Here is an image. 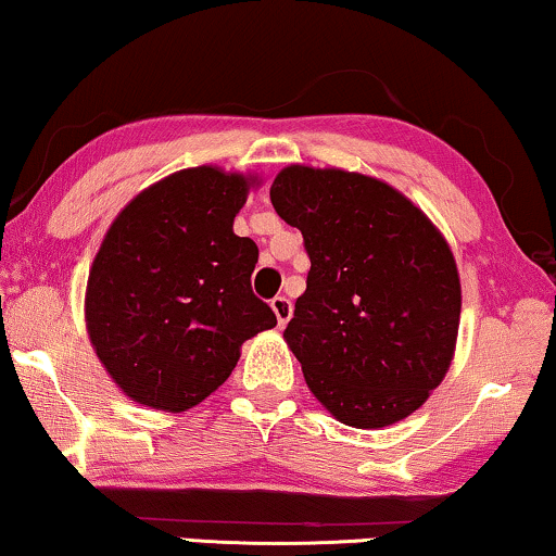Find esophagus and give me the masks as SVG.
<instances>
[{
	"mask_svg": "<svg viewBox=\"0 0 556 556\" xmlns=\"http://www.w3.org/2000/svg\"><path fill=\"white\" fill-rule=\"evenodd\" d=\"M270 308H273V314H276V318H278V326L280 329H283V326L291 321V314H293V303L286 299V295H276V299L270 301Z\"/></svg>",
	"mask_w": 556,
	"mask_h": 556,
	"instance_id": "esophagus-1",
	"label": "esophagus"
}]
</instances>
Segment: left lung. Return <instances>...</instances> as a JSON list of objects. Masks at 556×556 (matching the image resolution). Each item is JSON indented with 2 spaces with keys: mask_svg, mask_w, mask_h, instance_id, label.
<instances>
[{
  "mask_svg": "<svg viewBox=\"0 0 556 556\" xmlns=\"http://www.w3.org/2000/svg\"><path fill=\"white\" fill-rule=\"evenodd\" d=\"M270 202L311 257L283 331L308 390L352 428L405 420L458 341L460 276L443 232L400 189L337 166H286Z\"/></svg>",
  "mask_w": 556,
  "mask_h": 556,
  "instance_id": "obj_1",
  "label": "left lung"
}]
</instances>
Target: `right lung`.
<instances>
[{"label":"right lung","instance_id":"add662e5","mask_svg":"<svg viewBox=\"0 0 556 556\" xmlns=\"http://www.w3.org/2000/svg\"><path fill=\"white\" fill-rule=\"evenodd\" d=\"M255 187V174L179 169L141 189L103 235L88 273L86 329L136 405H200L232 375L240 346L278 324L250 288L257 245L232 230Z\"/></svg>","mask_w":556,"mask_h":556}]
</instances>
